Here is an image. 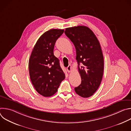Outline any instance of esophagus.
<instances>
[{
	"label": "esophagus",
	"instance_id": "1",
	"mask_svg": "<svg viewBox=\"0 0 131 131\" xmlns=\"http://www.w3.org/2000/svg\"><path fill=\"white\" fill-rule=\"evenodd\" d=\"M66 70L68 71V72H71L72 71V67L70 65H69L66 68Z\"/></svg>",
	"mask_w": 131,
	"mask_h": 131
}]
</instances>
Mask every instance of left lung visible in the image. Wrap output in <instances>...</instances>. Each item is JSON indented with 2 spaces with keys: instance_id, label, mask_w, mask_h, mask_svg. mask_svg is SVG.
<instances>
[{
  "instance_id": "left-lung-1",
  "label": "left lung",
  "mask_w": 131,
  "mask_h": 131,
  "mask_svg": "<svg viewBox=\"0 0 131 131\" xmlns=\"http://www.w3.org/2000/svg\"><path fill=\"white\" fill-rule=\"evenodd\" d=\"M65 34L75 47L81 78V84L74 91L82 97H89L98 89L103 75L104 58L100 42L94 32L85 26L67 28Z\"/></svg>"
}]
</instances>
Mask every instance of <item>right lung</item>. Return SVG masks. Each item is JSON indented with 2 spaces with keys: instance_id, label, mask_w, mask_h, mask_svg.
<instances>
[{
  "instance_id": "right-lung-1",
  "label": "right lung",
  "mask_w": 131,
  "mask_h": 131,
  "mask_svg": "<svg viewBox=\"0 0 131 131\" xmlns=\"http://www.w3.org/2000/svg\"><path fill=\"white\" fill-rule=\"evenodd\" d=\"M64 31L52 29L45 32L37 40L30 56L28 68L31 83L45 97L53 95L65 78L60 61L53 53L55 42Z\"/></svg>"
}]
</instances>
